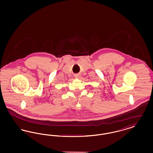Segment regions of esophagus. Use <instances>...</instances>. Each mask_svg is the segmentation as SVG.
Listing matches in <instances>:
<instances>
[{"mask_svg":"<svg viewBox=\"0 0 153 153\" xmlns=\"http://www.w3.org/2000/svg\"><path fill=\"white\" fill-rule=\"evenodd\" d=\"M80 77V76L79 74H77V75H76L75 76V78H76V79H79Z\"/></svg>","mask_w":153,"mask_h":153,"instance_id":"1","label":"esophagus"}]
</instances>
